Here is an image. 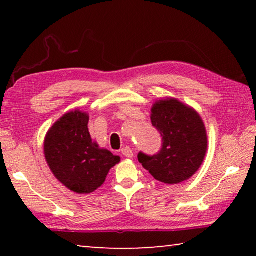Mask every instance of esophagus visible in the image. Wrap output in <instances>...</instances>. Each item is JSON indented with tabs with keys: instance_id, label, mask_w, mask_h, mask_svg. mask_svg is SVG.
<instances>
[{
	"instance_id": "esophagus-1",
	"label": "esophagus",
	"mask_w": 256,
	"mask_h": 256,
	"mask_svg": "<svg viewBox=\"0 0 256 256\" xmlns=\"http://www.w3.org/2000/svg\"><path fill=\"white\" fill-rule=\"evenodd\" d=\"M120 152H122V154L125 156L126 158H132L133 157V151H132L131 148H130V146H125V148L120 150Z\"/></svg>"
}]
</instances>
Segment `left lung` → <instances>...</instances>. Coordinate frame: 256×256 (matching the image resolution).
<instances>
[{"label":"left lung","mask_w":256,"mask_h":256,"mask_svg":"<svg viewBox=\"0 0 256 256\" xmlns=\"http://www.w3.org/2000/svg\"><path fill=\"white\" fill-rule=\"evenodd\" d=\"M151 123L162 136L159 154L140 152L138 162L164 184L188 180L200 170L208 150L204 122L198 112L178 99L168 97L151 108Z\"/></svg>","instance_id":"left-lung-1"}]
</instances>
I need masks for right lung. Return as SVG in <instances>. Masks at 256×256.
<instances>
[{
  "label": "right lung",
  "instance_id": "obj_1",
  "mask_svg": "<svg viewBox=\"0 0 256 256\" xmlns=\"http://www.w3.org/2000/svg\"><path fill=\"white\" fill-rule=\"evenodd\" d=\"M88 122L86 112H68L53 124L44 141L50 170L58 180L78 194H89L100 188L110 170L120 162L118 156L92 141Z\"/></svg>",
  "mask_w": 256,
  "mask_h": 256
}]
</instances>
